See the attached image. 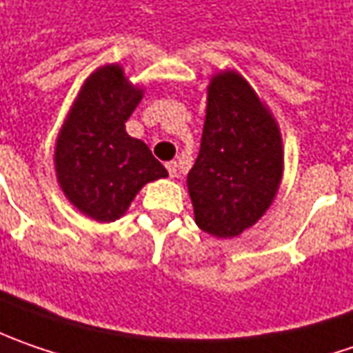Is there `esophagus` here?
<instances>
[{
  "mask_svg": "<svg viewBox=\"0 0 353 353\" xmlns=\"http://www.w3.org/2000/svg\"><path fill=\"white\" fill-rule=\"evenodd\" d=\"M165 168L170 172V177H177V161H168Z\"/></svg>",
  "mask_w": 353,
  "mask_h": 353,
  "instance_id": "34e87169",
  "label": "esophagus"
}]
</instances>
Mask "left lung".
<instances>
[{"label":"left lung","mask_w":353,"mask_h":353,"mask_svg":"<svg viewBox=\"0 0 353 353\" xmlns=\"http://www.w3.org/2000/svg\"><path fill=\"white\" fill-rule=\"evenodd\" d=\"M284 172L283 136L270 108L237 70L209 79L199 156L188 174L195 223L217 239L253 227Z\"/></svg>","instance_id":"obj_1"}]
</instances>
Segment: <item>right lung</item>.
<instances>
[{
  "label": "right lung",
  "instance_id": "add662e5",
  "mask_svg": "<svg viewBox=\"0 0 353 353\" xmlns=\"http://www.w3.org/2000/svg\"><path fill=\"white\" fill-rule=\"evenodd\" d=\"M144 97L118 63L92 70L81 86L54 142V174L70 205L92 221L120 219L138 192L168 170L126 132Z\"/></svg>",
  "mask_w": 353,
  "mask_h": 353
}]
</instances>
